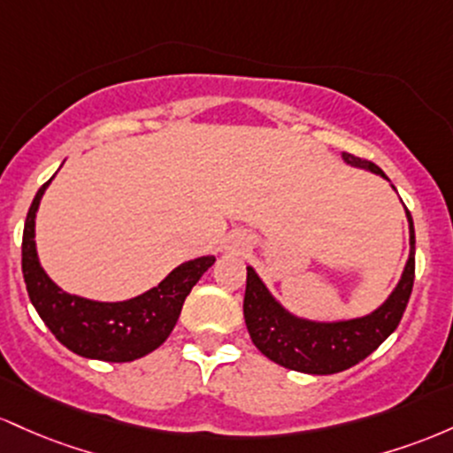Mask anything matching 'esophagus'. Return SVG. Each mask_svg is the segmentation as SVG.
<instances>
[{
  "label": "esophagus",
  "mask_w": 453,
  "mask_h": 453,
  "mask_svg": "<svg viewBox=\"0 0 453 453\" xmlns=\"http://www.w3.org/2000/svg\"><path fill=\"white\" fill-rule=\"evenodd\" d=\"M231 246L235 248V250H246V248H248V240H246V235H233Z\"/></svg>",
  "instance_id": "1"
}]
</instances>
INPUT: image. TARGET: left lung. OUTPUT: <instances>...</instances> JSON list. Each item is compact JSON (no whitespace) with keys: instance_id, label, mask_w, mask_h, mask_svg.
<instances>
[{"instance_id":"obj_1","label":"left lung","mask_w":453,"mask_h":453,"mask_svg":"<svg viewBox=\"0 0 453 453\" xmlns=\"http://www.w3.org/2000/svg\"><path fill=\"white\" fill-rule=\"evenodd\" d=\"M342 158L350 166L385 177V173L374 162L362 160L353 154H342ZM406 220H409L411 252L403 276L389 297L365 317L334 323H319L295 317L269 293L258 273L248 267L243 319H246V327L254 347L278 365L306 374L342 372L368 357L372 350H377L380 342H385L398 327L406 303H409L411 291H413L415 228L409 210H406Z\"/></svg>"}]
</instances>
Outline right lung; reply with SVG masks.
<instances>
[{"instance_id":"1","label":"right lung","mask_w":453,"mask_h":453,"mask_svg":"<svg viewBox=\"0 0 453 453\" xmlns=\"http://www.w3.org/2000/svg\"><path fill=\"white\" fill-rule=\"evenodd\" d=\"M50 180L35 192L23 228V278L35 312L53 336L81 357L115 364L143 357L169 338L188 293L216 258L181 263L158 287L126 302H94L65 293L40 265L34 240L35 211Z\"/></svg>"}]
</instances>
